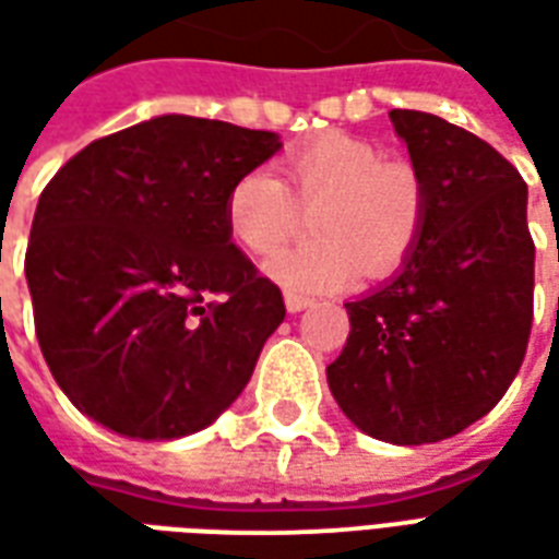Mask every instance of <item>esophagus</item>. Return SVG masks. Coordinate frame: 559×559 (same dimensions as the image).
<instances>
[{
	"mask_svg": "<svg viewBox=\"0 0 559 559\" xmlns=\"http://www.w3.org/2000/svg\"><path fill=\"white\" fill-rule=\"evenodd\" d=\"M311 302H314V299H311V296H302V293H293V290L284 293V305H287V311H290V314L305 311Z\"/></svg>",
	"mask_w": 559,
	"mask_h": 559,
	"instance_id": "obj_1",
	"label": "esophagus"
}]
</instances>
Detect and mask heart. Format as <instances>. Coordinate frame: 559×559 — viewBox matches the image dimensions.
Instances as JSON below:
<instances>
[{"label":"heart","mask_w":559,"mask_h":559,"mask_svg":"<svg viewBox=\"0 0 559 559\" xmlns=\"http://www.w3.org/2000/svg\"><path fill=\"white\" fill-rule=\"evenodd\" d=\"M272 170L242 173L227 191V230L248 254L269 257L311 221L314 242L290 248L269 263V275L305 293L335 290L356 275L386 278L401 269L425 230L428 185L416 164L383 158L362 138L323 134Z\"/></svg>","instance_id":"b5f03b06"}]
</instances>
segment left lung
Masks as SVG:
<instances>
[{
    "instance_id": "obj_1",
    "label": "left lung",
    "mask_w": 559,
    "mask_h": 559,
    "mask_svg": "<svg viewBox=\"0 0 559 559\" xmlns=\"http://www.w3.org/2000/svg\"><path fill=\"white\" fill-rule=\"evenodd\" d=\"M389 116L425 176L428 218L399 278L344 305L350 335L326 377L356 428L421 445L464 431L512 386L536 245L527 185L497 148L433 114Z\"/></svg>"
}]
</instances>
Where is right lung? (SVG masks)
Wrapping results in <instances>:
<instances>
[{
    "instance_id": "1",
    "label": "right lung",
    "mask_w": 559,
    "mask_h": 559,
    "mask_svg": "<svg viewBox=\"0 0 559 559\" xmlns=\"http://www.w3.org/2000/svg\"><path fill=\"white\" fill-rule=\"evenodd\" d=\"M272 131L158 116L80 148L38 197L26 248L35 335L68 401L134 440L218 419L287 314L227 230V191Z\"/></svg>"
}]
</instances>
